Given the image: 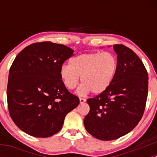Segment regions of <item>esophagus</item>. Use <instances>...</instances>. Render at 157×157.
Instances as JSON below:
<instances>
[{
  "mask_svg": "<svg viewBox=\"0 0 157 157\" xmlns=\"http://www.w3.org/2000/svg\"><path fill=\"white\" fill-rule=\"evenodd\" d=\"M86 101V100L85 98H81V97L80 98V103H83V102H85Z\"/></svg>",
  "mask_w": 157,
  "mask_h": 157,
  "instance_id": "obj_1",
  "label": "esophagus"
}]
</instances>
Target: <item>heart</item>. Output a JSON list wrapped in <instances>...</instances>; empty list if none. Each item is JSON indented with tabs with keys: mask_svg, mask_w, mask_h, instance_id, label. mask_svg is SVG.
Returning a JSON list of instances; mask_svg holds the SVG:
<instances>
[{
	"mask_svg": "<svg viewBox=\"0 0 157 157\" xmlns=\"http://www.w3.org/2000/svg\"><path fill=\"white\" fill-rule=\"evenodd\" d=\"M69 64L60 68V79L67 89L72 90L81 77L82 84L77 90L80 95L90 91L94 94L104 92L113 82L118 68L116 55L109 52L80 54L70 59Z\"/></svg>",
	"mask_w": 157,
	"mask_h": 157,
	"instance_id": "heart-1",
	"label": "heart"
}]
</instances>
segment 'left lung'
Instances as JSON below:
<instances>
[{"mask_svg":"<svg viewBox=\"0 0 157 157\" xmlns=\"http://www.w3.org/2000/svg\"><path fill=\"white\" fill-rule=\"evenodd\" d=\"M118 68L113 82L104 92L87 100L86 131L105 141L127 134L136 127L145 111L148 75L143 63L131 48L113 45Z\"/></svg>","mask_w":157,"mask_h":157,"instance_id":"left-lung-1","label":"left lung"}]
</instances>
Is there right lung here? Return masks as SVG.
<instances>
[{
	"label": "right lung",
	"instance_id": "1",
	"mask_svg": "<svg viewBox=\"0 0 157 157\" xmlns=\"http://www.w3.org/2000/svg\"><path fill=\"white\" fill-rule=\"evenodd\" d=\"M74 50L50 41L23 48L12 63L7 85L11 118L21 130L35 137H48L62 128L66 114L80 100L68 91L60 76Z\"/></svg>",
	"mask_w": 157,
	"mask_h": 157
}]
</instances>
